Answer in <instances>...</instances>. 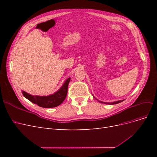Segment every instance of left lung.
<instances>
[{
  "label": "left lung",
  "instance_id": "1",
  "mask_svg": "<svg viewBox=\"0 0 157 157\" xmlns=\"http://www.w3.org/2000/svg\"><path fill=\"white\" fill-rule=\"evenodd\" d=\"M122 101H124V100H121V101H115V102H113V103H106V102H103V101H99L100 103H105V104H111V105H113V104H117V103H121V102H122Z\"/></svg>",
  "mask_w": 157,
  "mask_h": 157
}]
</instances>
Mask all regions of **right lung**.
<instances>
[{
	"mask_svg": "<svg viewBox=\"0 0 157 157\" xmlns=\"http://www.w3.org/2000/svg\"><path fill=\"white\" fill-rule=\"evenodd\" d=\"M70 78L65 80V83L58 92L54 94L48 96H32L25 92H23V95L28 100L41 107L44 108H52L59 105L65 100L67 96L68 85L70 81Z\"/></svg>",
	"mask_w": 157,
	"mask_h": 157,
	"instance_id": "obj_1",
	"label": "right lung"
}]
</instances>
